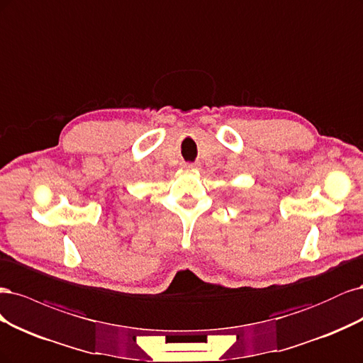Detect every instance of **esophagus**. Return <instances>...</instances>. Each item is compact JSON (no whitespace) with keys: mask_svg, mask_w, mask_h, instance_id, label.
I'll list each match as a JSON object with an SVG mask.
<instances>
[{"mask_svg":"<svg viewBox=\"0 0 363 363\" xmlns=\"http://www.w3.org/2000/svg\"><path fill=\"white\" fill-rule=\"evenodd\" d=\"M182 167H184L185 170H194V169H197V166H196V164H191V162H184Z\"/></svg>","mask_w":363,"mask_h":363,"instance_id":"obj_1","label":"esophagus"}]
</instances>
